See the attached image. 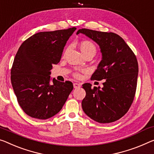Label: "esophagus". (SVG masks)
Segmentation results:
<instances>
[{"label":"esophagus","instance_id":"obj_1","mask_svg":"<svg viewBox=\"0 0 154 154\" xmlns=\"http://www.w3.org/2000/svg\"><path fill=\"white\" fill-rule=\"evenodd\" d=\"M74 87L75 89H77V88H79V87H80V84L79 83H74Z\"/></svg>","mask_w":154,"mask_h":154}]
</instances>
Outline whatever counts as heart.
Returning <instances> with one entry per match:
<instances>
[{"instance_id":"heart-1","label":"heart","mask_w":154,"mask_h":154,"mask_svg":"<svg viewBox=\"0 0 154 154\" xmlns=\"http://www.w3.org/2000/svg\"><path fill=\"white\" fill-rule=\"evenodd\" d=\"M80 49L81 50V52L82 54H93L94 55H95L96 53V47L95 44L93 42L88 40H85V41H82L80 42ZM74 76L75 77H79L80 74L78 72L74 73Z\"/></svg>"}]
</instances>
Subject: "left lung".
<instances>
[{
	"mask_svg": "<svg viewBox=\"0 0 154 154\" xmlns=\"http://www.w3.org/2000/svg\"><path fill=\"white\" fill-rule=\"evenodd\" d=\"M100 46L102 60L91 80L105 79L103 87L82 85L86 96L82 107L86 115L99 123H109L120 119L133 103L138 74V61L126 42L113 32L88 29L78 31Z\"/></svg>",
	"mask_w": 154,
	"mask_h": 154,
	"instance_id": "1",
	"label": "left lung"
}]
</instances>
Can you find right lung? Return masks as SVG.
Listing matches in <instances>:
<instances>
[{"instance_id": "1", "label": "right lung", "mask_w": 154, "mask_h": 154, "mask_svg": "<svg viewBox=\"0 0 154 154\" xmlns=\"http://www.w3.org/2000/svg\"><path fill=\"white\" fill-rule=\"evenodd\" d=\"M75 27L35 34L23 42L14 58L11 82L18 103L29 116L45 120L63 108L73 90L72 82L50 84L52 65L60 62Z\"/></svg>"}]
</instances>
